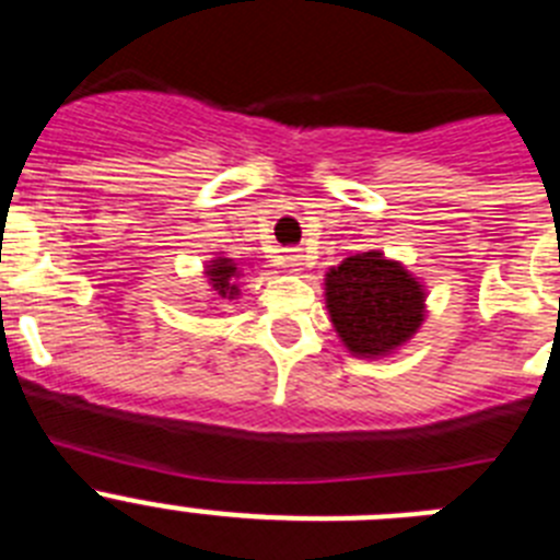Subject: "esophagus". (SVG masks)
<instances>
[{
  "instance_id": "1",
  "label": "esophagus",
  "mask_w": 560,
  "mask_h": 560,
  "mask_svg": "<svg viewBox=\"0 0 560 560\" xmlns=\"http://www.w3.org/2000/svg\"><path fill=\"white\" fill-rule=\"evenodd\" d=\"M305 252L303 249H285V264H289L291 271H303L305 269Z\"/></svg>"
}]
</instances>
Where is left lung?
Returning <instances> with one entry per match:
<instances>
[{"label":"left lung","mask_w":560,"mask_h":560,"mask_svg":"<svg viewBox=\"0 0 560 560\" xmlns=\"http://www.w3.org/2000/svg\"><path fill=\"white\" fill-rule=\"evenodd\" d=\"M325 305L341 345L359 359L404 348L427 319V289L404 264L370 249L325 275Z\"/></svg>","instance_id":"1"}]
</instances>
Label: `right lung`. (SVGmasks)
Returning <instances> with one entry per match:
<instances>
[{"instance_id": "1", "label": "right lung", "mask_w": 560, "mask_h": 560, "mask_svg": "<svg viewBox=\"0 0 560 560\" xmlns=\"http://www.w3.org/2000/svg\"><path fill=\"white\" fill-rule=\"evenodd\" d=\"M205 275L210 280V289L212 294H219V300H237L241 289H237V277L244 275L241 266L226 255H215L212 260H207L205 266Z\"/></svg>"}]
</instances>
